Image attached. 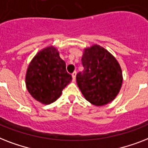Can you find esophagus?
I'll return each mask as SVG.
<instances>
[{
	"label": "esophagus",
	"instance_id": "obj_1",
	"mask_svg": "<svg viewBox=\"0 0 148 148\" xmlns=\"http://www.w3.org/2000/svg\"><path fill=\"white\" fill-rule=\"evenodd\" d=\"M76 75H77V72L76 71H74L72 73V78H73V80H75L76 79Z\"/></svg>",
	"mask_w": 148,
	"mask_h": 148
}]
</instances>
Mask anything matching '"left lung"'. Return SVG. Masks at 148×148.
I'll list each match as a JSON object with an SVG mask.
<instances>
[{"mask_svg":"<svg viewBox=\"0 0 148 148\" xmlns=\"http://www.w3.org/2000/svg\"><path fill=\"white\" fill-rule=\"evenodd\" d=\"M81 62L84 69L77 74L76 79L85 99L97 106L112 101L123 80L116 58L103 47L93 45L84 49Z\"/></svg>","mask_w":148,"mask_h":148,"instance_id":"8db88e82","label":"left lung"}]
</instances>
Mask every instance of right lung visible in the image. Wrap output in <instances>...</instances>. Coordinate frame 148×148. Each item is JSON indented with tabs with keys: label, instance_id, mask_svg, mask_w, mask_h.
<instances>
[{
	"label": "right lung",
	"instance_id": "obj_1",
	"mask_svg": "<svg viewBox=\"0 0 148 148\" xmlns=\"http://www.w3.org/2000/svg\"><path fill=\"white\" fill-rule=\"evenodd\" d=\"M72 80L58 49L51 45L42 49L29 63L26 74L27 90L36 100L48 105L56 101Z\"/></svg>",
	"mask_w": 148,
	"mask_h": 148
}]
</instances>
